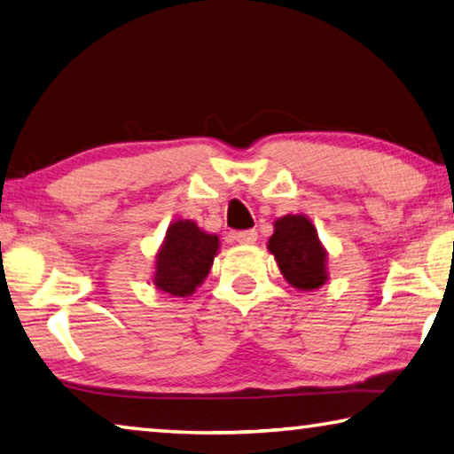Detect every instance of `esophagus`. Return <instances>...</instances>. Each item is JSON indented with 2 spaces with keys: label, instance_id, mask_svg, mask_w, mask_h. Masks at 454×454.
Returning <instances> with one entry per match:
<instances>
[{
  "label": "esophagus",
  "instance_id": "esophagus-1",
  "mask_svg": "<svg viewBox=\"0 0 454 454\" xmlns=\"http://www.w3.org/2000/svg\"><path fill=\"white\" fill-rule=\"evenodd\" d=\"M258 239V232L253 228V230H240V232L234 234V240L240 242V244H254Z\"/></svg>",
  "mask_w": 454,
  "mask_h": 454
}]
</instances>
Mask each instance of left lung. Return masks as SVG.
Returning a JSON list of instances; mask_svg holds the SVG:
<instances>
[{
	"label": "left lung",
	"instance_id": "1",
	"mask_svg": "<svg viewBox=\"0 0 454 454\" xmlns=\"http://www.w3.org/2000/svg\"><path fill=\"white\" fill-rule=\"evenodd\" d=\"M278 269L294 289L311 291L325 285V248L321 247L317 230L305 215H283L275 222V234L269 240Z\"/></svg>",
	"mask_w": 454,
	"mask_h": 454
}]
</instances>
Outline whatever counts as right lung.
Wrapping results in <instances>:
<instances>
[{
  "label": "right lung",
  "instance_id": "1",
  "mask_svg": "<svg viewBox=\"0 0 454 454\" xmlns=\"http://www.w3.org/2000/svg\"><path fill=\"white\" fill-rule=\"evenodd\" d=\"M218 248L215 234H206L192 220L174 222L157 253L155 286L174 297H188L204 283Z\"/></svg>",
  "mask_w": 454,
  "mask_h": 454
}]
</instances>
